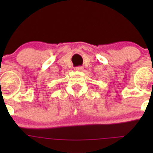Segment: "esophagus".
<instances>
[{
  "label": "esophagus",
  "instance_id": "esophagus-1",
  "mask_svg": "<svg viewBox=\"0 0 153 153\" xmlns=\"http://www.w3.org/2000/svg\"><path fill=\"white\" fill-rule=\"evenodd\" d=\"M83 69H84V68H83L82 67H78L75 68V70L80 71V72H81V71H83Z\"/></svg>",
  "mask_w": 153,
  "mask_h": 153
}]
</instances>
